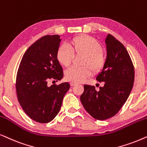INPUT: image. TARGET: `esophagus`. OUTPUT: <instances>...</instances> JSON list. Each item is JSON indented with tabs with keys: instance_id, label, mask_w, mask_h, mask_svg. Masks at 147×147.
Masks as SVG:
<instances>
[{
	"instance_id": "esophagus-1",
	"label": "esophagus",
	"mask_w": 147,
	"mask_h": 147,
	"mask_svg": "<svg viewBox=\"0 0 147 147\" xmlns=\"http://www.w3.org/2000/svg\"><path fill=\"white\" fill-rule=\"evenodd\" d=\"M76 85H77V83L75 82H70V85L71 86H75Z\"/></svg>"
}]
</instances>
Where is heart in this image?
I'll list each match as a JSON object with an SVG mask.
<instances>
[{
  "instance_id": "heart-1",
  "label": "heart",
  "mask_w": 147,
  "mask_h": 147,
  "mask_svg": "<svg viewBox=\"0 0 147 147\" xmlns=\"http://www.w3.org/2000/svg\"><path fill=\"white\" fill-rule=\"evenodd\" d=\"M75 54L86 55L83 62L85 67H71L65 72L67 81L79 83L89 77L92 71L97 72L102 69L105 62V56L101 50L99 43L87 35H79L69 41L68 45L63 44L56 52V58L62 66L68 67L71 64ZM90 67L89 68V67Z\"/></svg>"
}]
</instances>
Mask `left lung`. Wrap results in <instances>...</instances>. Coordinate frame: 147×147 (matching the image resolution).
Wrapping results in <instances>:
<instances>
[{"label": "left lung", "mask_w": 147, "mask_h": 147, "mask_svg": "<svg viewBox=\"0 0 147 147\" xmlns=\"http://www.w3.org/2000/svg\"><path fill=\"white\" fill-rule=\"evenodd\" d=\"M107 56L96 79L103 82L99 91L84 85L80 99L85 110L96 120H104L116 114L128 98L134 81V68L128 51L110 34L105 40Z\"/></svg>", "instance_id": "1"}]
</instances>
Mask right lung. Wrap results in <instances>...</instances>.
I'll return each instance as SVG.
<instances>
[{"instance_id": "add662e5", "label": "right lung", "mask_w": 147, "mask_h": 147, "mask_svg": "<svg viewBox=\"0 0 147 147\" xmlns=\"http://www.w3.org/2000/svg\"><path fill=\"white\" fill-rule=\"evenodd\" d=\"M61 39L58 35L43 36L26 50L16 78L17 99L31 119L40 123L51 122L59 112L70 84L49 86L50 80L60 81L63 70L56 58Z\"/></svg>"}]
</instances>
